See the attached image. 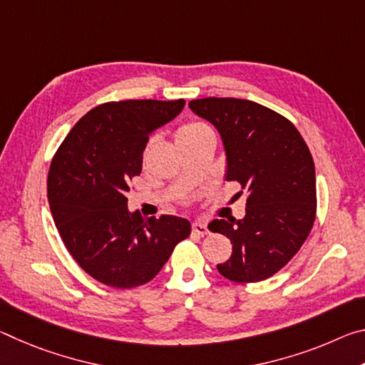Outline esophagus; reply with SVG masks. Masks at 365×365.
Returning <instances> with one entry per match:
<instances>
[{
    "mask_svg": "<svg viewBox=\"0 0 365 365\" xmlns=\"http://www.w3.org/2000/svg\"><path fill=\"white\" fill-rule=\"evenodd\" d=\"M191 228H193V232H195V233L201 235V237H205V235H207V233H209L206 224H205V222H201V220H195V222H193V225H191Z\"/></svg>",
    "mask_w": 365,
    "mask_h": 365,
    "instance_id": "34e87169",
    "label": "esophagus"
}]
</instances>
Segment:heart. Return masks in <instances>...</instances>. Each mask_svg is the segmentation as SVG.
Segmentation results:
<instances>
[{"label": "heart", "mask_w": 365, "mask_h": 365, "mask_svg": "<svg viewBox=\"0 0 365 365\" xmlns=\"http://www.w3.org/2000/svg\"><path fill=\"white\" fill-rule=\"evenodd\" d=\"M209 130L206 125H202V123H197V122H191V123H185L180 128H178L177 133H175V140L180 141L185 138H190V137H195V135Z\"/></svg>", "instance_id": "b5f03b06"}]
</instances>
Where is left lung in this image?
<instances>
[{
	"label": "left lung",
	"instance_id": "obj_1",
	"mask_svg": "<svg viewBox=\"0 0 365 365\" xmlns=\"http://www.w3.org/2000/svg\"><path fill=\"white\" fill-rule=\"evenodd\" d=\"M188 106L217 128L225 180L238 182L248 195L243 219H214L207 225L233 245L217 270L238 283L269 279L299 251L316 219L311 151L292 122L257 103L202 98Z\"/></svg>",
	"mask_w": 365,
	"mask_h": 365
}]
</instances>
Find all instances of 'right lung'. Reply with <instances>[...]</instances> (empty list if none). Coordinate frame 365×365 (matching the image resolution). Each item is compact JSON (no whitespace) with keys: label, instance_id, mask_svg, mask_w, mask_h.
Wrapping results in <instances>:
<instances>
[{"label":"right lung","instance_id":"right-lung-1","mask_svg":"<svg viewBox=\"0 0 365 365\" xmlns=\"http://www.w3.org/2000/svg\"><path fill=\"white\" fill-rule=\"evenodd\" d=\"M183 106V100L100 104L73 125L53 158L48 201L54 224L80 267L104 285L133 288L153 280L191 232L188 219H143L127 206L150 135Z\"/></svg>","mask_w":365,"mask_h":365}]
</instances>
